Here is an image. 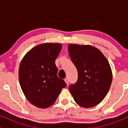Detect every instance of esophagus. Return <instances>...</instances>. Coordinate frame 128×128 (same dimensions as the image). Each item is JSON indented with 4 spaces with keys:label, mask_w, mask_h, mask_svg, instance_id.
Wrapping results in <instances>:
<instances>
[{
    "label": "esophagus",
    "mask_w": 128,
    "mask_h": 128,
    "mask_svg": "<svg viewBox=\"0 0 128 128\" xmlns=\"http://www.w3.org/2000/svg\"><path fill=\"white\" fill-rule=\"evenodd\" d=\"M64 81H65V82L66 83L67 86H68V84H69V79H68V78H66L64 79Z\"/></svg>",
    "instance_id": "obj_1"
}]
</instances>
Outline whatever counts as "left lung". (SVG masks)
<instances>
[{
	"instance_id": "1",
	"label": "left lung",
	"mask_w": 128,
	"mask_h": 128,
	"mask_svg": "<svg viewBox=\"0 0 128 128\" xmlns=\"http://www.w3.org/2000/svg\"><path fill=\"white\" fill-rule=\"evenodd\" d=\"M69 56L78 71V80L69 90L75 102L83 108L97 105L104 98L112 82L109 62L91 45L70 44Z\"/></svg>"
}]
</instances>
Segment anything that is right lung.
Instances as JSON below:
<instances>
[{
    "instance_id": "1",
    "label": "right lung",
    "mask_w": 128,
    "mask_h": 128,
    "mask_svg": "<svg viewBox=\"0 0 128 128\" xmlns=\"http://www.w3.org/2000/svg\"><path fill=\"white\" fill-rule=\"evenodd\" d=\"M60 43L46 42L31 49L23 58L18 70L20 87L27 100L40 108L54 104L62 88L66 87L58 77L55 60Z\"/></svg>"
}]
</instances>
